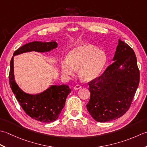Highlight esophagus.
I'll return each instance as SVG.
<instances>
[{
    "label": "esophagus",
    "mask_w": 147,
    "mask_h": 147,
    "mask_svg": "<svg viewBox=\"0 0 147 147\" xmlns=\"http://www.w3.org/2000/svg\"><path fill=\"white\" fill-rule=\"evenodd\" d=\"M81 88H82V86H80V84H77V85H76V86L74 87V89H75V90H78V89H80Z\"/></svg>",
    "instance_id": "1"
}]
</instances>
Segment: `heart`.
<instances>
[{"label":"heart","instance_id":"obj_1","mask_svg":"<svg viewBox=\"0 0 147 147\" xmlns=\"http://www.w3.org/2000/svg\"><path fill=\"white\" fill-rule=\"evenodd\" d=\"M107 63V55L104 51L90 44H82L71 49L67 59L62 61L63 72L73 75L79 69L80 77L85 81L96 79L100 76Z\"/></svg>","mask_w":147,"mask_h":147}]
</instances>
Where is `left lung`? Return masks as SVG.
Returning <instances> with one entry per match:
<instances>
[{
    "instance_id": "8db88e82",
    "label": "left lung",
    "mask_w": 147,
    "mask_h": 147,
    "mask_svg": "<svg viewBox=\"0 0 147 147\" xmlns=\"http://www.w3.org/2000/svg\"><path fill=\"white\" fill-rule=\"evenodd\" d=\"M113 61L100 77L88 83L91 96L87 109L98 122L111 121L124 115L139 85L140 70L135 53L121 39Z\"/></svg>"
}]
</instances>
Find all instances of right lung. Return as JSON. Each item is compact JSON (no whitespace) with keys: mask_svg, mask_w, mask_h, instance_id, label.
<instances>
[{"mask_svg":"<svg viewBox=\"0 0 147 147\" xmlns=\"http://www.w3.org/2000/svg\"><path fill=\"white\" fill-rule=\"evenodd\" d=\"M56 42H32L23 45L14 51L13 55L26 52H47L56 48ZM10 87L20 105L25 112L33 119L42 122H51L58 118L65 106L66 99L71 89L67 85H53L45 91L37 94L25 93L17 85L14 77L13 56L10 62L9 75Z\"/></svg>","mask_w":147,"mask_h":147,"instance_id":"obj_1","label":"right lung"}]
</instances>
